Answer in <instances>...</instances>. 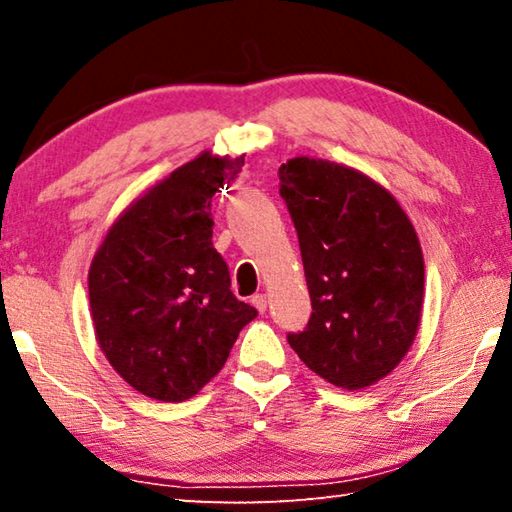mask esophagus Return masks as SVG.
I'll return each mask as SVG.
<instances>
[{
	"label": "esophagus",
	"mask_w": 512,
	"mask_h": 512,
	"mask_svg": "<svg viewBox=\"0 0 512 512\" xmlns=\"http://www.w3.org/2000/svg\"><path fill=\"white\" fill-rule=\"evenodd\" d=\"M250 302H253V307L259 311V314H264V311H266V296H264V293H255V296L250 298Z\"/></svg>",
	"instance_id": "34e87169"
}]
</instances>
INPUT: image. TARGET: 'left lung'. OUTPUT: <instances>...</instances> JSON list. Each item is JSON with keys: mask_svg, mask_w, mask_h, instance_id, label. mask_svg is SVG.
<instances>
[{"mask_svg": "<svg viewBox=\"0 0 512 512\" xmlns=\"http://www.w3.org/2000/svg\"><path fill=\"white\" fill-rule=\"evenodd\" d=\"M280 196L296 225L311 318L289 345L329 384L359 391L393 372L415 341L424 259L388 189L345 164L293 158Z\"/></svg>", "mask_w": 512, "mask_h": 512, "instance_id": "obj_1", "label": "left lung"}]
</instances>
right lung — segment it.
<instances>
[{"label":"right lung","mask_w":512,"mask_h":512,"mask_svg":"<svg viewBox=\"0 0 512 512\" xmlns=\"http://www.w3.org/2000/svg\"><path fill=\"white\" fill-rule=\"evenodd\" d=\"M239 158L205 151L121 212L92 259L88 289L99 348L135 391L194 397L228 361L257 309L230 291L212 246V196Z\"/></svg>","instance_id":"1"}]
</instances>
